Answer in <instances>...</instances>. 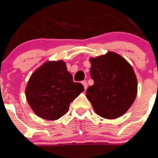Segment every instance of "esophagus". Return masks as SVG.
Instances as JSON below:
<instances>
[{"label":"esophagus","mask_w":158,"mask_h":158,"mask_svg":"<svg viewBox=\"0 0 158 158\" xmlns=\"http://www.w3.org/2000/svg\"><path fill=\"white\" fill-rule=\"evenodd\" d=\"M82 85H84V88H85V89H87V88H88V84H87V82L86 81H82Z\"/></svg>","instance_id":"1"}]
</instances>
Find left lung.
<instances>
[{
	"mask_svg": "<svg viewBox=\"0 0 158 158\" xmlns=\"http://www.w3.org/2000/svg\"><path fill=\"white\" fill-rule=\"evenodd\" d=\"M89 60L94 84L88 88L86 97L95 112L107 119L122 116L132 105L138 92L133 68L125 58L112 51Z\"/></svg>",
	"mask_w": 158,
	"mask_h": 158,
	"instance_id": "1",
	"label": "left lung"
}]
</instances>
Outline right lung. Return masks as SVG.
I'll list each match as a JSON object with an SVG mask.
<instances>
[{
	"mask_svg": "<svg viewBox=\"0 0 158 158\" xmlns=\"http://www.w3.org/2000/svg\"><path fill=\"white\" fill-rule=\"evenodd\" d=\"M83 91L81 84L73 82L64 61H47L30 77L25 96L36 115L57 120L69 111V104Z\"/></svg>",
	"mask_w": 158,
	"mask_h": 158,
	"instance_id": "1",
	"label": "right lung"
}]
</instances>
